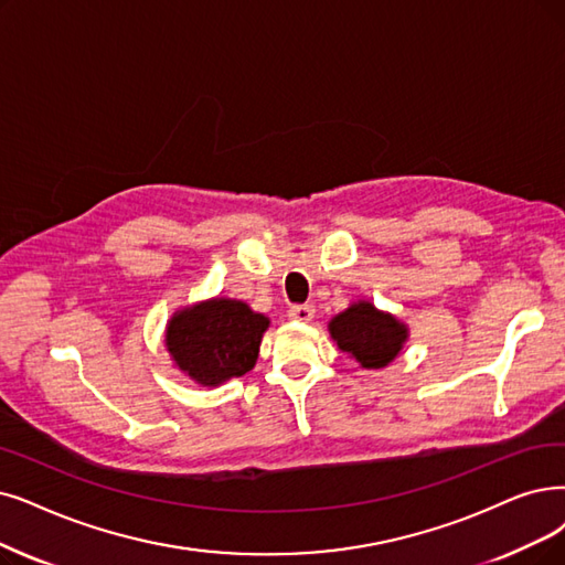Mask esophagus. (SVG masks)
I'll return each mask as SVG.
<instances>
[{"instance_id":"34e87169","label":"esophagus","mask_w":565,"mask_h":565,"mask_svg":"<svg viewBox=\"0 0 565 565\" xmlns=\"http://www.w3.org/2000/svg\"><path fill=\"white\" fill-rule=\"evenodd\" d=\"M287 315H289V320H295V322H310L315 318V306L297 303L287 310Z\"/></svg>"}]
</instances>
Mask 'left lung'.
Listing matches in <instances>:
<instances>
[{
	"label": "left lung",
	"mask_w": 565,
	"mask_h": 565,
	"mask_svg": "<svg viewBox=\"0 0 565 565\" xmlns=\"http://www.w3.org/2000/svg\"><path fill=\"white\" fill-rule=\"evenodd\" d=\"M329 331L338 348L354 356L364 369L387 366L408 338V329L392 315L375 310L369 301H359L335 315Z\"/></svg>",
	"instance_id": "1"
}]
</instances>
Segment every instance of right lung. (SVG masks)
Segmentation results:
<instances>
[{
  "label": "right lung",
  "instance_id": "add662e5",
  "mask_svg": "<svg viewBox=\"0 0 565 565\" xmlns=\"http://www.w3.org/2000/svg\"><path fill=\"white\" fill-rule=\"evenodd\" d=\"M268 318L234 299H213L173 315L167 348L180 371L204 387L255 366Z\"/></svg>",
  "mask_w": 565,
  "mask_h": 565
}]
</instances>
